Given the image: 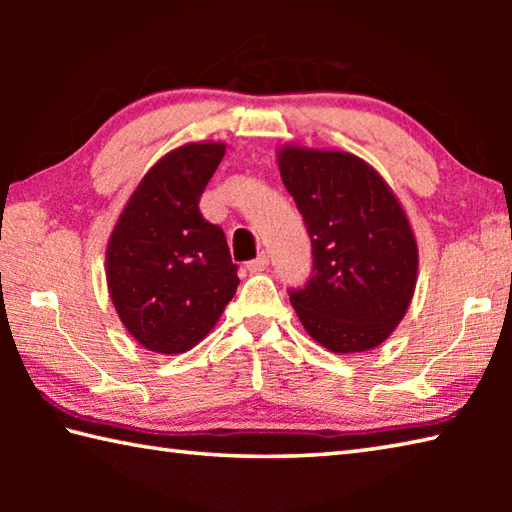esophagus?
Masks as SVG:
<instances>
[{
    "mask_svg": "<svg viewBox=\"0 0 512 512\" xmlns=\"http://www.w3.org/2000/svg\"><path fill=\"white\" fill-rule=\"evenodd\" d=\"M266 266H268V255L266 253L257 255L255 259H250V262L246 264V268H248L250 273H262V271H266Z\"/></svg>",
    "mask_w": 512,
    "mask_h": 512,
    "instance_id": "obj_1",
    "label": "esophagus"
}]
</instances>
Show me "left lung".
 <instances>
[{
  "label": "left lung",
  "mask_w": 512,
  "mask_h": 512,
  "mask_svg": "<svg viewBox=\"0 0 512 512\" xmlns=\"http://www.w3.org/2000/svg\"><path fill=\"white\" fill-rule=\"evenodd\" d=\"M277 162L314 255V275L289 289L300 323L329 352L377 348L404 318L418 275L402 205L352 153L287 146Z\"/></svg>",
  "instance_id": "1"
}]
</instances>
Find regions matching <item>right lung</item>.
I'll use <instances>...</instances> for the list:
<instances>
[{"label":"right lung","mask_w":512,"mask_h":512,"mask_svg":"<svg viewBox=\"0 0 512 512\" xmlns=\"http://www.w3.org/2000/svg\"><path fill=\"white\" fill-rule=\"evenodd\" d=\"M223 153V144L205 142L164 155L112 230L106 253L112 305L146 350H192L237 291V264L223 230L198 207Z\"/></svg>","instance_id":"1"}]
</instances>
